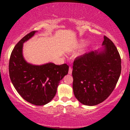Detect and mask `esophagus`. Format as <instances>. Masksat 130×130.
I'll list each match as a JSON object with an SVG mask.
<instances>
[{
	"label": "esophagus",
	"instance_id": "esophagus-1",
	"mask_svg": "<svg viewBox=\"0 0 130 130\" xmlns=\"http://www.w3.org/2000/svg\"><path fill=\"white\" fill-rule=\"evenodd\" d=\"M72 73V69L71 68V67H69V74H71Z\"/></svg>",
	"mask_w": 130,
	"mask_h": 130
}]
</instances>
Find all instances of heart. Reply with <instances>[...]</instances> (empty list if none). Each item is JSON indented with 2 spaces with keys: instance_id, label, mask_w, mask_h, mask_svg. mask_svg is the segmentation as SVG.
Here are the masks:
<instances>
[{
  "instance_id": "b5f03b06",
  "label": "heart",
  "mask_w": 130,
  "mask_h": 130,
  "mask_svg": "<svg viewBox=\"0 0 130 130\" xmlns=\"http://www.w3.org/2000/svg\"><path fill=\"white\" fill-rule=\"evenodd\" d=\"M85 41L82 40V41H80L79 44H78V45H79V47H82V46H83V45H84V44H85Z\"/></svg>"
}]
</instances>
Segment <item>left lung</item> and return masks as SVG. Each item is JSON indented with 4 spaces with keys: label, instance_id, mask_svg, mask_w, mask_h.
Returning <instances> with one entry per match:
<instances>
[{
    "label": "left lung",
    "instance_id": "8db88e82",
    "mask_svg": "<svg viewBox=\"0 0 130 130\" xmlns=\"http://www.w3.org/2000/svg\"><path fill=\"white\" fill-rule=\"evenodd\" d=\"M103 47L76 58L73 63V89L81 104L94 106L114 89L121 71V60L112 41L104 36Z\"/></svg>",
    "mask_w": 130,
    "mask_h": 130
}]
</instances>
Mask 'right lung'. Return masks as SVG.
<instances>
[{
    "instance_id": "add662e5",
    "label": "right lung",
    "mask_w": 130,
    "mask_h": 130,
    "mask_svg": "<svg viewBox=\"0 0 130 130\" xmlns=\"http://www.w3.org/2000/svg\"><path fill=\"white\" fill-rule=\"evenodd\" d=\"M37 32H31L15 46L10 55L9 72L12 84L21 97L30 104L41 106L54 98L60 81L68 73L69 66L53 63L34 65L25 60L23 44Z\"/></svg>"
}]
</instances>
